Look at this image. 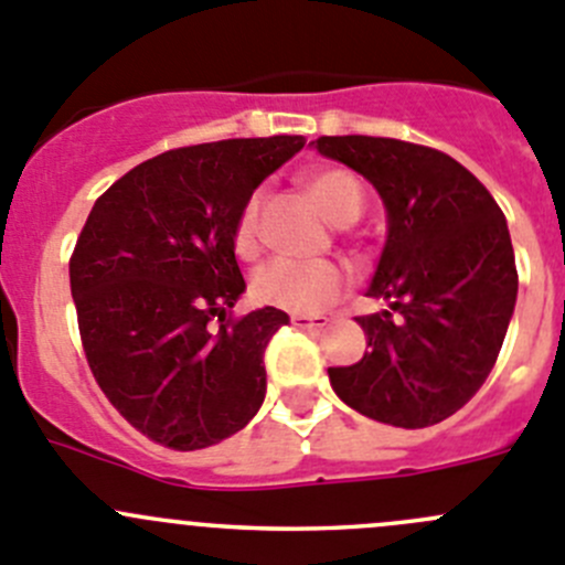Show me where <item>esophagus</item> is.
<instances>
[{
    "label": "esophagus",
    "mask_w": 565,
    "mask_h": 565,
    "mask_svg": "<svg viewBox=\"0 0 565 565\" xmlns=\"http://www.w3.org/2000/svg\"><path fill=\"white\" fill-rule=\"evenodd\" d=\"M292 326L295 329H307V331H320L329 326V318L326 315H292Z\"/></svg>",
    "instance_id": "obj_1"
}]
</instances>
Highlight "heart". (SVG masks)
Masks as SVG:
<instances>
[{
    "mask_svg": "<svg viewBox=\"0 0 565 565\" xmlns=\"http://www.w3.org/2000/svg\"><path fill=\"white\" fill-rule=\"evenodd\" d=\"M307 189L334 225H351L365 209V189L360 178L340 167H323L307 175ZM262 189L247 194L236 214L231 245L242 262H253L262 250L258 242V211H262ZM253 298L267 307L289 309V312L312 315L331 307L345 292V276L331 262H295L276 258L253 276Z\"/></svg>",
    "mask_w": 565,
    "mask_h": 565,
    "instance_id": "b5f03b06",
    "label": "heart"
}]
</instances>
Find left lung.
I'll return each mask as SVG.
<instances>
[{"instance_id":"left-lung-1","label":"left lung","mask_w":565,"mask_h":565,"mask_svg":"<svg viewBox=\"0 0 565 565\" xmlns=\"http://www.w3.org/2000/svg\"><path fill=\"white\" fill-rule=\"evenodd\" d=\"M320 156L376 186L387 242L362 315L356 365L329 367L348 407L402 429L440 424L466 407L497 365L513 318L519 273L508 220L488 189L451 156L382 136H320Z\"/></svg>"}]
</instances>
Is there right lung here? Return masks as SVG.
Here are the masks:
<instances>
[{
	"mask_svg": "<svg viewBox=\"0 0 565 565\" xmlns=\"http://www.w3.org/2000/svg\"><path fill=\"white\" fill-rule=\"evenodd\" d=\"M303 136L167 150L125 172L83 225L68 281L83 351L125 420L167 449L236 435L265 402L276 307L234 318L245 292L236 214Z\"/></svg>",
	"mask_w": 565,
	"mask_h": 565,
	"instance_id": "right-lung-1",
	"label": "right lung"
}]
</instances>
